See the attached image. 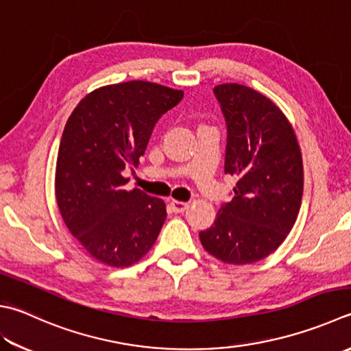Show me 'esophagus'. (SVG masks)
Returning a JSON list of instances; mask_svg holds the SVG:
<instances>
[{
  "label": "esophagus",
  "instance_id": "esophagus-1",
  "mask_svg": "<svg viewBox=\"0 0 351 351\" xmlns=\"http://www.w3.org/2000/svg\"><path fill=\"white\" fill-rule=\"evenodd\" d=\"M171 208L176 214H182L184 213L189 208V203H184V202H178V200H171Z\"/></svg>",
  "mask_w": 351,
  "mask_h": 351
}]
</instances>
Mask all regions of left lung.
Returning <instances> with one entry per match:
<instances>
[{"instance_id":"8db88e82","label":"left lung","mask_w":351,"mask_h":351,"mask_svg":"<svg viewBox=\"0 0 351 351\" xmlns=\"http://www.w3.org/2000/svg\"><path fill=\"white\" fill-rule=\"evenodd\" d=\"M214 93L228 123L224 173L238 182L200 241L217 260L243 266L275 252L292 230L302 198V157L289 119L269 97L241 84L217 85Z\"/></svg>"}]
</instances>
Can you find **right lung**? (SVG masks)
<instances>
[{
  "label": "right lung",
  "instance_id": "obj_1",
  "mask_svg": "<svg viewBox=\"0 0 351 351\" xmlns=\"http://www.w3.org/2000/svg\"><path fill=\"white\" fill-rule=\"evenodd\" d=\"M183 91L148 81L96 88L73 110L59 145L55 193L65 226L87 252L111 267H128L149 252L167 204L127 191L122 171L145 154L156 122Z\"/></svg>",
  "mask_w": 351,
  "mask_h": 351
}]
</instances>
